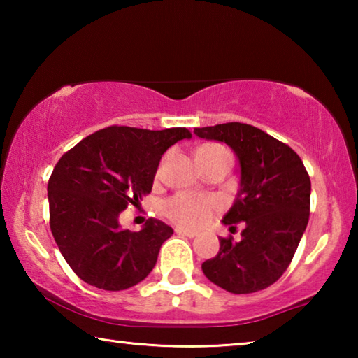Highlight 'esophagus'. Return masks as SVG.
<instances>
[{
	"label": "esophagus",
	"mask_w": 358,
	"mask_h": 358,
	"mask_svg": "<svg viewBox=\"0 0 358 358\" xmlns=\"http://www.w3.org/2000/svg\"><path fill=\"white\" fill-rule=\"evenodd\" d=\"M175 234H178V235H185V237H189V238H194L196 237V232H194V230H186V229H183V227H175Z\"/></svg>",
	"instance_id": "1"
}]
</instances>
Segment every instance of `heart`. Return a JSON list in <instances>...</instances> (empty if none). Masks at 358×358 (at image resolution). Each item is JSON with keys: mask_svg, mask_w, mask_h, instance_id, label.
<instances>
[{"mask_svg": "<svg viewBox=\"0 0 358 358\" xmlns=\"http://www.w3.org/2000/svg\"><path fill=\"white\" fill-rule=\"evenodd\" d=\"M208 147H217V145H205L202 148ZM220 208L221 202L216 197L199 192H180L162 205L169 220L191 229L207 224Z\"/></svg>", "mask_w": 358, "mask_h": 358, "instance_id": "b5f03b06", "label": "heart"}]
</instances>
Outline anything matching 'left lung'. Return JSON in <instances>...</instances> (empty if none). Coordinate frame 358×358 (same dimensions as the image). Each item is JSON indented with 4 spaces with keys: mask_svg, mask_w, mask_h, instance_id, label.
Instances as JSON below:
<instances>
[{
    "mask_svg": "<svg viewBox=\"0 0 358 358\" xmlns=\"http://www.w3.org/2000/svg\"><path fill=\"white\" fill-rule=\"evenodd\" d=\"M194 134L226 143L237 156L240 187L222 224L245 226L240 241L220 240L203 275L232 294L268 287L286 271L308 226L310 175L292 148L251 124L207 126Z\"/></svg>",
    "mask_w": 358,
    "mask_h": 358,
    "instance_id": "8db88e82",
    "label": "left lung"
}]
</instances>
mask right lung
I'll use <instances>...</instances> for the list:
<instances>
[{"instance_id":"1","label":"right lung","mask_w":358,"mask_h":358,"mask_svg":"<svg viewBox=\"0 0 358 358\" xmlns=\"http://www.w3.org/2000/svg\"><path fill=\"white\" fill-rule=\"evenodd\" d=\"M191 138L186 128L150 131L110 126L62 156L48 180L50 229L74 273L104 290H124L150 275L173 230L148 220L123 230L120 213L153 187L162 155Z\"/></svg>"}]
</instances>
